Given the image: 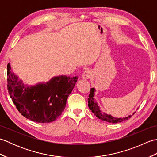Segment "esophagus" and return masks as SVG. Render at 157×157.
<instances>
[{"instance_id": "obj_1", "label": "esophagus", "mask_w": 157, "mask_h": 157, "mask_svg": "<svg viewBox=\"0 0 157 157\" xmlns=\"http://www.w3.org/2000/svg\"><path fill=\"white\" fill-rule=\"evenodd\" d=\"M82 78L84 79H88L91 76V71L90 70H86V71L82 73Z\"/></svg>"}]
</instances>
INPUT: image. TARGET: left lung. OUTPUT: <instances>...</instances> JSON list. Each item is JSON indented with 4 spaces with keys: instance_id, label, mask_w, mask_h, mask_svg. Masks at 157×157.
I'll list each match as a JSON object with an SVG mask.
<instances>
[{
    "instance_id": "left-lung-1",
    "label": "left lung",
    "mask_w": 157,
    "mask_h": 157,
    "mask_svg": "<svg viewBox=\"0 0 157 157\" xmlns=\"http://www.w3.org/2000/svg\"><path fill=\"white\" fill-rule=\"evenodd\" d=\"M96 90L94 88H92L90 89V94H89V98H88V107L90 109V111L94 113L95 116L97 117L98 119H100L102 121H105L109 123H120L125 120L128 119L132 117V115H134L136 112L133 113L132 115H129L128 117H115L112 116L111 115L107 114L106 113H103L101 110V107L98 106V104L96 100L94 98Z\"/></svg>"
}]
</instances>
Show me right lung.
Masks as SVG:
<instances>
[{"instance_id":"1","label":"right lung","mask_w":157,"mask_h":157,"mask_svg":"<svg viewBox=\"0 0 157 157\" xmlns=\"http://www.w3.org/2000/svg\"><path fill=\"white\" fill-rule=\"evenodd\" d=\"M78 77L55 76L46 82L25 84L7 65L8 91L18 111L32 121L51 123L61 115Z\"/></svg>"}]
</instances>
